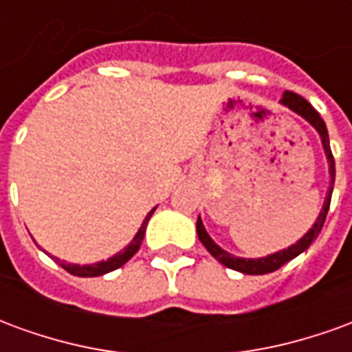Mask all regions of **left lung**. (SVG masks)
<instances>
[{
    "label": "left lung",
    "instance_id": "obj_1",
    "mask_svg": "<svg viewBox=\"0 0 352 352\" xmlns=\"http://www.w3.org/2000/svg\"><path fill=\"white\" fill-rule=\"evenodd\" d=\"M280 103L283 105H287L288 109H292L294 113L298 115H302L307 122L313 124V128L320 133V139H322V146H324V153L328 156V164H330V177H332V181H330V190H328V198L324 201V207H322V211L318 214L317 222L313 224V228L305 234V236L298 241L292 247H288L285 251L275 252V254H270V256H265V258H236V256H232L230 252L222 251L219 245L214 243L211 237L207 236L206 228H204V224L198 219L196 222V230H198V237L199 241L204 243L207 251L213 254L214 258L219 260L221 264H224L230 270H236V272L247 273V275H264V273H272L275 270H279L280 265H285L287 262H290L292 258H296L298 254H302L307 247H309L315 239L320 234V230H322V224L326 221V214H328V209H330V199H332V190H333V181H336V162H333L332 151H330V139H328V130H326V124L324 120L320 118L315 107L311 105L309 101L303 100L302 96H298V94L290 92H283V98H280Z\"/></svg>",
    "mask_w": 352,
    "mask_h": 352
}]
</instances>
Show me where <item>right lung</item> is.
<instances>
[{"label": "right lung", "mask_w": 352, "mask_h": 352, "mask_svg": "<svg viewBox=\"0 0 352 352\" xmlns=\"http://www.w3.org/2000/svg\"><path fill=\"white\" fill-rule=\"evenodd\" d=\"M154 209L151 211V213L146 214V219L143 221V224H141V228H139V232L135 234V237L131 239V243L124 249V251H120L118 254H115L113 258L105 260V262H100V264H92V265H77V264H65V262H60V265L64 267L65 272L72 273V275H77V277H98V275H103V273H109L113 272V270H118L120 265H124L128 260L135 254V252L139 251V247H141V243H143V237H145V230H146V222H148V219L153 217Z\"/></svg>", "instance_id": "right-lung-1"}]
</instances>
